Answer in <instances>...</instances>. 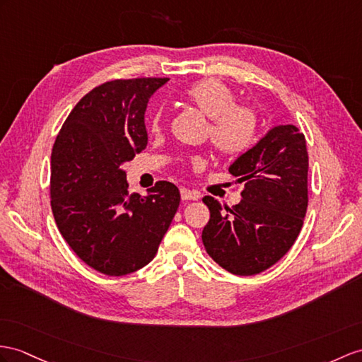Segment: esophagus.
<instances>
[{
	"mask_svg": "<svg viewBox=\"0 0 362 362\" xmlns=\"http://www.w3.org/2000/svg\"><path fill=\"white\" fill-rule=\"evenodd\" d=\"M180 192H181V198H182L184 201L199 199V197H201V193H199L198 190H190V189H187V187H182Z\"/></svg>",
	"mask_w": 362,
	"mask_h": 362,
	"instance_id": "esophagus-1",
	"label": "esophagus"
}]
</instances>
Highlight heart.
<instances>
[{
    "instance_id": "heart-1",
    "label": "heart",
    "mask_w": 362,
    "mask_h": 362,
    "mask_svg": "<svg viewBox=\"0 0 362 362\" xmlns=\"http://www.w3.org/2000/svg\"><path fill=\"white\" fill-rule=\"evenodd\" d=\"M186 100L210 118V141L219 152L240 155L253 146L258 134L257 112L236 104V95L227 84L214 78L202 79L186 90ZM161 121V112L155 113L152 130H160Z\"/></svg>"
}]
</instances>
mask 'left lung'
<instances>
[{
  "label": "left lung",
  "instance_id": "obj_1",
  "mask_svg": "<svg viewBox=\"0 0 362 362\" xmlns=\"http://www.w3.org/2000/svg\"><path fill=\"white\" fill-rule=\"evenodd\" d=\"M244 182L241 202L224 207L202 201L210 219L202 244L215 262L233 275H257L290 250L307 210L308 155L296 126H275L228 167Z\"/></svg>",
  "mask_w": 362,
  "mask_h": 362
}]
</instances>
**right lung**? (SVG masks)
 Returning a JSON list of instances; mask_svg holds the SVG:
<instances>
[{
	"label": "right lung",
	"mask_w": 362,
	"mask_h": 362,
	"mask_svg": "<svg viewBox=\"0 0 362 362\" xmlns=\"http://www.w3.org/2000/svg\"><path fill=\"white\" fill-rule=\"evenodd\" d=\"M169 78L115 79L84 95L52 151L50 206L59 233L87 266L122 276L151 262L180 206L160 181L146 197L127 192L121 165L147 146L144 113Z\"/></svg>",
	"instance_id": "add662e5"
}]
</instances>
